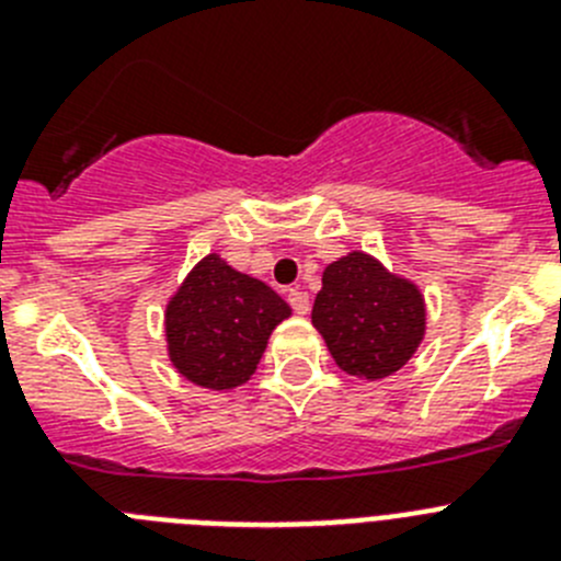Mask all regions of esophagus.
Segmentation results:
<instances>
[{
    "label": "esophagus",
    "mask_w": 561,
    "mask_h": 561,
    "mask_svg": "<svg viewBox=\"0 0 561 561\" xmlns=\"http://www.w3.org/2000/svg\"><path fill=\"white\" fill-rule=\"evenodd\" d=\"M289 304H291V309L297 311V314H306V311H309V306H311V300H309V295H306V291L291 289L289 291Z\"/></svg>",
    "instance_id": "obj_1"
}]
</instances>
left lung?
Wrapping results in <instances>:
<instances>
[{
  "label": "left lung",
  "instance_id": "obj_1",
  "mask_svg": "<svg viewBox=\"0 0 561 561\" xmlns=\"http://www.w3.org/2000/svg\"><path fill=\"white\" fill-rule=\"evenodd\" d=\"M311 323L345 374L376 381L413 359L427 334V304L415 280L351 250L325 266Z\"/></svg>",
  "mask_w": 561,
  "mask_h": 561
}]
</instances>
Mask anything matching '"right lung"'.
Listing matches in <instances>:
<instances>
[{
	"label": "right lung",
	"mask_w": 561,
	"mask_h": 561,
	"mask_svg": "<svg viewBox=\"0 0 561 561\" xmlns=\"http://www.w3.org/2000/svg\"><path fill=\"white\" fill-rule=\"evenodd\" d=\"M286 317L289 304L272 286L210 252L168 297V359L196 388L227 393L255 374Z\"/></svg>",
	"instance_id": "add662e5"
}]
</instances>
